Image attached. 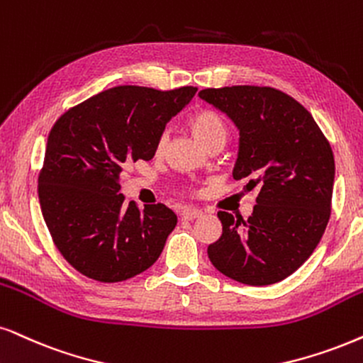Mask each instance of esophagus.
Returning <instances> with one entry per match:
<instances>
[{"label": "esophagus", "mask_w": 363, "mask_h": 363, "mask_svg": "<svg viewBox=\"0 0 363 363\" xmlns=\"http://www.w3.org/2000/svg\"><path fill=\"white\" fill-rule=\"evenodd\" d=\"M201 216H203V211L201 209H186L184 213H182V218L187 219V221H192V219L201 218Z\"/></svg>", "instance_id": "1"}]
</instances>
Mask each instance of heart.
Masks as SVG:
<instances>
[{
    "label": "heart",
    "instance_id": "heart-1",
    "mask_svg": "<svg viewBox=\"0 0 363 363\" xmlns=\"http://www.w3.org/2000/svg\"><path fill=\"white\" fill-rule=\"evenodd\" d=\"M187 125H189L192 134H194L196 139L199 140L206 149L214 144H224L229 134L228 123L223 118V116H219L216 110L211 108H201L192 113L189 121H187ZM166 144L167 134L164 132V134H160L157 139V145H155L157 154H160L166 149Z\"/></svg>",
    "mask_w": 363,
    "mask_h": 363
}]
</instances>
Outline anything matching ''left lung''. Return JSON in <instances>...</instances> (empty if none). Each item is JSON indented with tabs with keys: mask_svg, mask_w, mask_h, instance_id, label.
Instances as JSON below:
<instances>
[{
	"mask_svg": "<svg viewBox=\"0 0 363 363\" xmlns=\"http://www.w3.org/2000/svg\"><path fill=\"white\" fill-rule=\"evenodd\" d=\"M199 97L240 128L233 177L259 186L253 214L219 211L223 235L211 263L236 281L264 286L295 273L322 240L332 213L335 160L330 142L300 102L272 86L206 89Z\"/></svg>",
	"mask_w": 363,
	"mask_h": 363,
	"instance_id": "obj_1",
	"label": "left lung"
}]
</instances>
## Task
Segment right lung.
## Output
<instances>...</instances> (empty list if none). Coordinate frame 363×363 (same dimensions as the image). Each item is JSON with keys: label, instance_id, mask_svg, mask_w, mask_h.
I'll list each match as a JSON object with an SVG mask.
<instances>
[{"label": "right lung", "instance_id": "obj_1", "mask_svg": "<svg viewBox=\"0 0 363 363\" xmlns=\"http://www.w3.org/2000/svg\"><path fill=\"white\" fill-rule=\"evenodd\" d=\"M196 86L155 90L122 85L68 108L48 135L38 197L57 250L77 272L117 283L150 268L177 216L164 204H125L122 167L150 160L171 117Z\"/></svg>", "mask_w": 363, "mask_h": 363}]
</instances>
